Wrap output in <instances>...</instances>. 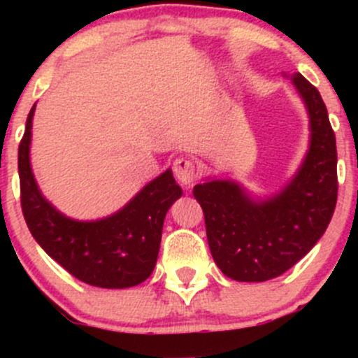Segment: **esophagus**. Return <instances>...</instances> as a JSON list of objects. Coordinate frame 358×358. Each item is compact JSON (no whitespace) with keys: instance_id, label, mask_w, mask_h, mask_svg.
<instances>
[{"instance_id":"obj_1","label":"esophagus","mask_w":358,"mask_h":358,"mask_svg":"<svg viewBox=\"0 0 358 358\" xmlns=\"http://www.w3.org/2000/svg\"><path fill=\"white\" fill-rule=\"evenodd\" d=\"M200 168L193 159L188 158H178L173 163V173L180 183L185 187H190V185L199 178Z\"/></svg>"}]
</instances>
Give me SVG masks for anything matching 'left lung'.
<instances>
[{
  "mask_svg": "<svg viewBox=\"0 0 358 358\" xmlns=\"http://www.w3.org/2000/svg\"><path fill=\"white\" fill-rule=\"evenodd\" d=\"M286 76V73H285ZM310 116V148L298 173L276 195L254 200L231 180L195 185L208 248L219 269L242 282L281 276L310 252L336 205V143L318 89L291 76Z\"/></svg>",
  "mask_w": 358,
  "mask_h": 358,
  "instance_id": "1",
  "label": "left lung"
}]
</instances>
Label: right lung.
I'll list each match as a JSON object with an SVG mask.
<instances>
[{"label":"right lung","mask_w":358,"mask_h":358,"mask_svg":"<svg viewBox=\"0 0 358 358\" xmlns=\"http://www.w3.org/2000/svg\"><path fill=\"white\" fill-rule=\"evenodd\" d=\"M18 148L22 210L40 248L65 271L90 286L122 289L153 273L168 208L182 196L171 170L156 176L121 210L99 220H73L57 210L40 192L30 165L31 121Z\"/></svg>","instance_id":"1"}]
</instances>
